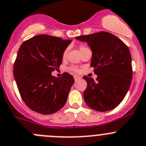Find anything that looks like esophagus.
I'll use <instances>...</instances> for the list:
<instances>
[{
	"mask_svg": "<svg viewBox=\"0 0 146 146\" xmlns=\"http://www.w3.org/2000/svg\"><path fill=\"white\" fill-rule=\"evenodd\" d=\"M80 77H79V76H74V80H78V79H80Z\"/></svg>",
	"mask_w": 146,
	"mask_h": 146,
	"instance_id": "esophagus-1",
	"label": "esophagus"
}]
</instances>
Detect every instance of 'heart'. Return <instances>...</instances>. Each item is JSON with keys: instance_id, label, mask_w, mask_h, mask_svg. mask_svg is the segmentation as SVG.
Masks as SVG:
<instances>
[{"instance_id": "1", "label": "heart", "mask_w": 146, "mask_h": 146, "mask_svg": "<svg viewBox=\"0 0 146 146\" xmlns=\"http://www.w3.org/2000/svg\"><path fill=\"white\" fill-rule=\"evenodd\" d=\"M78 49L79 50H80V53H84L85 51H86L87 50H88V48L86 46H85V45L83 44H80L78 46ZM67 54H68V49H66V50L63 51V55H62V58H63V59H66V56H67ZM70 70H75V71H78V69L76 68V67H71L70 68Z\"/></svg>"}]
</instances>
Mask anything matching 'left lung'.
<instances>
[{
	"instance_id": "obj_1",
	"label": "left lung",
	"mask_w": 146,
	"mask_h": 146,
	"mask_svg": "<svg viewBox=\"0 0 146 146\" xmlns=\"http://www.w3.org/2000/svg\"><path fill=\"white\" fill-rule=\"evenodd\" d=\"M86 42L92 50L90 66L98 76L96 81L83 76L87 88L83 93L90 108L104 112L122 102L131 84L133 69L128 46L113 34L106 31L76 38Z\"/></svg>"
}]
</instances>
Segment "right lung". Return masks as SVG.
Wrapping results in <instances>:
<instances>
[{"mask_svg":"<svg viewBox=\"0 0 146 146\" xmlns=\"http://www.w3.org/2000/svg\"><path fill=\"white\" fill-rule=\"evenodd\" d=\"M71 40L38 35L20 47L13 66V76L24 103L39 113L49 115L61 109L74 83L73 76L60 78L51 73L59 68L63 51Z\"/></svg>","mask_w":146,"mask_h":146,"instance_id":"1","label":"right lung"}]
</instances>
